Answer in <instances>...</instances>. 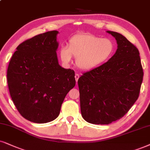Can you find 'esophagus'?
I'll list each match as a JSON object with an SVG mask.
<instances>
[{
    "label": "esophagus",
    "mask_w": 150,
    "mask_h": 150,
    "mask_svg": "<svg viewBox=\"0 0 150 150\" xmlns=\"http://www.w3.org/2000/svg\"><path fill=\"white\" fill-rule=\"evenodd\" d=\"M75 81H76V84H77V81H78V79H79V75H78V74H75Z\"/></svg>",
    "instance_id": "esophagus-1"
}]
</instances>
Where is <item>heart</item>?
I'll return each instance as SVG.
<instances>
[{"label": "heart", "mask_w": 150, "mask_h": 150, "mask_svg": "<svg viewBox=\"0 0 150 150\" xmlns=\"http://www.w3.org/2000/svg\"><path fill=\"white\" fill-rule=\"evenodd\" d=\"M113 52L114 44L110 39L90 33H80L73 36L69 45H62L59 56L65 64H69L74 57L78 69L91 71L107 61Z\"/></svg>", "instance_id": "1"}]
</instances>
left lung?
<instances>
[{
	"instance_id": "1",
	"label": "left lung",
	"mask_w": 150,
	"mask_h": 150,
	"mask_svg": "<svg viewBox=\"0 0 150 150\" xmlns=\"http://www.w3.org/2000/svg\"><path fill=\"white\" fill-rule=\"evenodd\" d=\"M107 33L117 41L116 52L78 79L81 115L95 125H108L124 116L138 98L143 78L138 48L121 34Z\"/></svg>"
}]
</instances>
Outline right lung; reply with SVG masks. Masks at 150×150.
I'll return each instance as SVG.
<instances>
[{
	"mask_svg": "<svg viewBox=\"0 0 150 150\" xmlns=\"http://www.w3.org/2000/svg\"><path fill=\"white\" fill-rule=\"evenodd\" d=\"M56 30L22 42L7 72L10 96L20 114L35 123L54 120L64 98L75 85V72L59 66Z\"/></svg>",
	"mask_w": 150,
	"mask_h": 150,
	"instance_id": "right-lung-1",
	"label": "right lung"
}]
</instances>
